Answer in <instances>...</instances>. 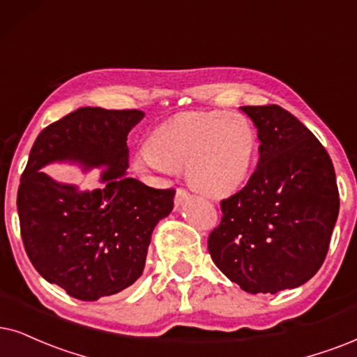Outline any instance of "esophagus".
<instances>
[{"label": "esophagus", "mask_w": 357, "mask_h": 357, "mask_svg": "<svg viewBox=\"0 0 357 357\" xmlns=\"http://www.w3.org/2000/svg\"><path fill=\"white\" fill-rule=\"evenodd\" d=\"M189 197V192L186 191V189H176V197H174V204H176V207H179L183 204L184 201H186Z\"/></svg>", "instance_id": "1"}]
</instances>
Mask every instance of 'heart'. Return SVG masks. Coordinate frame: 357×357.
Wrapping results in <instances>:
<instances>
[{
  "label": "heart",
  "instance_id": "heart-1",
  "mask_svg": "<svg viewBox=\"0 0 357 357\" xmlns=\"http://www.w3.org/2000/svg\"><path fill=\"white\" fill-rule=\"evenodd\" d=\"M257 132L236 112H191L160 125L133 158L138 173L184 168L191 186L214 197L238 191L249 178Z\"/></svg>",
  "mask_w": 357,
  "mask_h": 357
}]
</instances>
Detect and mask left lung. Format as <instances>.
I'll use <instances>...</instances> for the list:
<instances>
[{"instance_id":"left-lung-1","label":"left lung","mask_w":357,"mask_h":357,"mask_svg":"<svg viewBox=\"0 0 357 357\" xmlns=\"http://www.w3.org/2000/svg\"><path fill=\"white\" fill-rule=\"evenodd\" d=\"M260 139L245 188L220 202L207 249L247 293L296 288L323 265L340 212L331 158L318 138L278 105L241 107Z\"/></svg>"}]
</instances>
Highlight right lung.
Listing matches in <instances>:
<instances>
[{"label":"right lung","instance_id":"add662e5","mask_svg":"<svg viewBox=\"0 0 357 357\" xmlns=\"http://www.w3.org/2000/svg\"><path fill=\"white\" fill-rule=\"evenodd\" d=\"M143 116L82 107L46 126L31 148L17 189L22 243L40 277L77 300L96 301L133 285L156 224L173 211L174 189L126 176V137ZM52 162L100 167L102 188L82 192L59 183L40 171Z\"/></svg>","mask_w":357,"mask_h":357}]
</instances>
